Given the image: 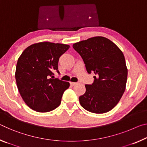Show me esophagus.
Segmentation results:
<instances>
[{
    "mask_svg": "<svg viewBox=\"0 0 147 147\" xmlns=\"http://www.w3.org/2000/svg\"><path fill=\"white\" fill-rule=\"evenodd\" d=\"M76 82H70V84H71V86H75L76 84Z\"/></svg>",
    "mask_w": 147,
    "mask_h": 147,
    "instance_id": "obj_1",
    "label": "esophagus"
}]
</instances>
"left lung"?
Segmentation results:
<instances>
[{"label": "left lung", "mask_w": 147, "mask_h": 147, "mask_svg": "<svg viewBox=\"0 0 147 147\" xmlns=\"http://www.w3.org/2000/svg\"><path fill=\"white\" fill-rule=\"evenodd\" d=\"M82 57L86 71L96 74L92 84H86L80 103L93 113H107L115 107L124 94L127 77L124 55L109 39L95 36L73 44Z\"/></svg>", "instance_id": "1"}]
</instances>
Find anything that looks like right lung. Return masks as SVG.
Returning a JSON list of instances; mask_svg holds the SVG:
<instances>
[{
    "instance_id": "1",
    "label": "right lung",
    "mask_w": 147,
    "mask_h": 147,
    "mask_svg": "<svg viewBox=\"0 0 147 147\" xmlns=\"http://www.w3.org/2000/svg\"><path fill=\"white\" fill-rule=\"evenodd\" d=\"M69 47L44 42L29 46L20 55L16 65V83L23 101L32 110L47 113L59 106L70 84L53 79V72L59 74V59Z\"/></svg>"
}]
</instances>
